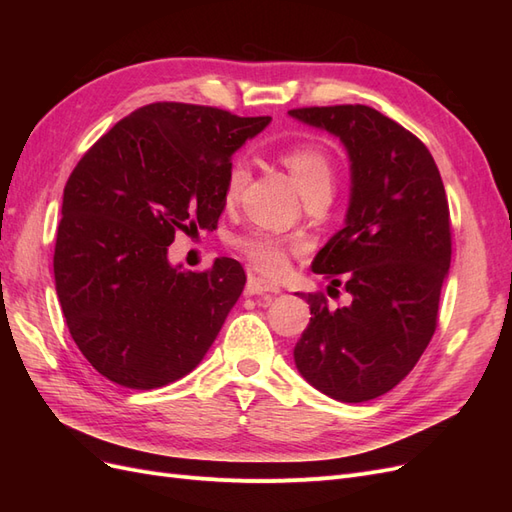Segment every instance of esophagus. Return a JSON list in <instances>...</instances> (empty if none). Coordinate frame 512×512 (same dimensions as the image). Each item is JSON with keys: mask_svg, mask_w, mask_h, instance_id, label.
I'll use <instances>...</instances> for the list:
<instances>
[{"mask_svg": "<svg viewBox=\"0 0 512 512\" xmlns=\"http://www.w3.org/2000/svg\"><path fill=\"white\" fill-rule=\"evenodd\" d=\"M245 292H247V294H267V292H269V294H277V292H280V286L273 284V282L262 280V277L250 275V277H247Z\"/></svg>", "mask_w": 512, "mask_h": 512, "instance_id": "esophagus-1", "label": "esophagus"}]
</instances>
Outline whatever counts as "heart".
<instances>
[{
  "label": "heart",
  "instance_id": "1",
  "mask_svg": "<svg viewBox=\"0 0 512 512\" xmlns=\"http://www.w3.org/2000/svg\"><path fill=\"white\" fill-rule=\"evenodd\" d=\"M282 160L288 166L290 175L301 190L303 198L312 196H329L333 194L335 185V164L329 156V151L316 145V143H299L292 145L282 153ZM247 179V162L237 158L230 166L226 196H237L241 185ZM237 250L252 262V265L267 273V275H280L288 267V256L292 245L280 237L267 235V232H252V235H243L235 239Z\"/></svg>",
  "mask_w": 512,
  "mask_h": 512
}]
</instances>
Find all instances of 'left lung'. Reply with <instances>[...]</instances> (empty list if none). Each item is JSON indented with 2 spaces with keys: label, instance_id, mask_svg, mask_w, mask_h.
<instances>
[{
  "label": "left lung",
  "instance_id": "1",
  "mask_svg": "<svg viewBox=\"0 0 512 512\" xmlns=\"http://www.w3.org/2000/svg\"><path fill=\"white\" fill-rule=\"evenodd\" d=\"M290 115L339 136L352 162L346 226L312 262L335 286L344 273L352 303L329 307L322 292L303 294L312 318L294 363L324 395L361 404L404 380L436 333L451 211L421 138L376 108L303 106Z\"/></svg>",
  "mask_w": 512,
  "mask_h": 512
}]
</instances>
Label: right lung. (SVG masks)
<instances>
[{
  "instance_id": "add662e5",
  "label": "right lung",
  "mask_w": 512,
  "mask_h": 512,
  "mask_svg": "<svg viewBox=\"0 0 512 512\" xmlns=\"http://www.w3.org/2000/svg\"><path fill=\"white\" fill-rule=\"evenodd\" d=\"M271 117L156 102L87 149L64 188L53 271L74 344L104 378L160 389L203 361L245 286L235 258L168 265L181 232L215 228L230 158Z\"/></svg>"
}]
</instances>
